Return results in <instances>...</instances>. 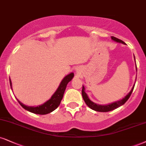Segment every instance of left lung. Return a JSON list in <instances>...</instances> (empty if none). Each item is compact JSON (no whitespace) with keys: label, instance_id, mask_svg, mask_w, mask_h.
Here are the masks:
<instances>
[{"label":"left lung","instance_id":"obj_1","mask_svg":"<svg viewBox=\"0 0 146 146\" xmlns=\"http://www.w3.org/2000/svg\"><path fill=\"white\" fill-rule=\"evenodd\" d=\"M111 38L113 41L117 42V43H122V44H125V43H124V41H122V40L119 39V38H117L116 37L111 36ZM134 58H135V56H134ZM136 70H137V68H136ZM135 82H136V81H135ZM134 87H135V84L134 85H133L131 90L129 92V94H127V95H126L125 97L123 98V99L120 100V101L113 102V103H110V104H108V105H99V104H96V103H94V102L91 101V100L89 99L88 94L85 92V88H84V86H83V88H82V94L86 104L90 109H92V110H94V111H96L108 112V111H111V110H115V109L119 108V107L122 106V105H124V103L127 101V100L129 99L130 96H131V93H132L133 89H134Z\"/></svg>","mask_w":146,"mask_h":146}]
</instances>
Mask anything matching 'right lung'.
<instances>
[{"label":"right lung","instance_id":"add662e5","mask_svg":"<svg viewBox=\"0 0 146 146\" xmlns=\"http://www.w3.org/2000/svg\"><path fill=\"white\" fill-rule=\"evenodd\" d=\"M74 77V73H71L70 74L66 75L62 79L61 81L60 84L56 92L54 93L53 95L50 98L48 101H47L45 103H43L41 105H38V106H28L23 104L22 102H20L18 99H17V101L19 102L21 106L22 107L24 110H27L31 113L40 114V115H45L49 113H51L56 110L60 104V102L62 101L63 95H64V91L66 88V86L70 81H71L72 79ZM10 81V86H11V88L12 89V83L11 81L9 78Z\"/></svg>","mask_w":146,"mask_h":146}]
</instances>
